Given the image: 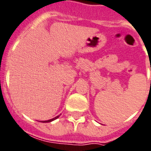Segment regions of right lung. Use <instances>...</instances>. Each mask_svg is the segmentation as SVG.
Segmentation results:
<instances>
[{
    "label": "right lung",
    "instance_id": "add662e5",
    "mask_svg": "<svg viewBox=\"0 0 151 151\" xmlns=\"http://www.w3.org/2000/svg\"><path fill=\"white\" fill-rule=\"evenodd\" d=\"M59 116H55V118H52V119H50V120H47V121H42V122H52V121H54V120L57 119V118H58Z\"/></svg>",
    "mask_w": 151,
    "mask_h": 151
}]
</instances>
